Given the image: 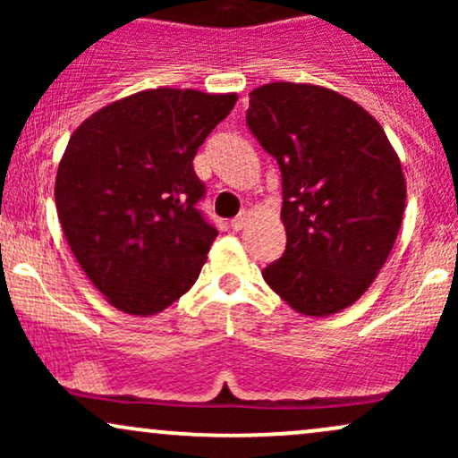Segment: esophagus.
<instances>
[{
  "instance_id": "34e87169",
  "label": "esophagus",
  "mask_w": 458,
  "mask_h": 458,
  "mask_svg": "<svg viewBox=\"0 0 458 458\" xmlns=\"http://www.w3.org/2000/svg\"><path fill=\"white\" fill-rule=\"evenodd\" d=\"M245 224H247V213L245 211L241 213V215H236V217L233 219V228L234 230H243Z\"/></svg>"
}]
</instances>
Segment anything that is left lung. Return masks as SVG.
Listing matches in <instances>:
<instances>
[{
  "label": "left lung",
  "mask_w": 458,
  "mask_h": 458,
  "mask_svg": "<svg viewBox=\"0 0 458 458\" xmlns=\"http://www.w3.org/2000/svg\"><path fill=\"white\" fill-rule=\"evenodd\" d=\"M245 120L282 172L286 250L262 277L306 317L353 306L386 265L407 199L386 131L343 94L291 81L251 90Z\"/></svg>",
  "instance_id": "8db88e82"
}]
</instances>
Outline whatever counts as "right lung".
Masks as SVG:
<instances>
[{"instance_id":"obj_1","label":"right lung","mask_w":458,"mask_h":458,"mask_svg":"<svg viewBox=\"0 0 458 458\" xmlns=\"http://www.w3.org/2000/svg\"><path fill=\"white\" fill-rule=\"evenodd\" d=\"M236 94L141 90L83 120L55 176L68 247L120 312L152 317L193 286L217 236L193 157Z\"/></svg>"}]
</instances>
